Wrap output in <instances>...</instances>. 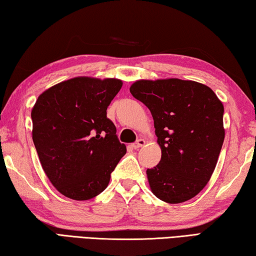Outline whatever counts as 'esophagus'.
Returning <instances> with one entry per match:
<instances>
[{
  "mask_svg": "<svg viewBox=\"0 0 256 256\" xmlns=\"http://www.w3.org/2000/svg\"><path fill=\"white\" fill-rule=\"evenodd\" d=\"M144 144H146V141H144L143 138H138V140L136 143L132 144V148H136V150H138V148H142V146H144Z\"/></svg>",
  "mask_w": 256,
  "mask_h": 256,
  "instance_id": "1",
  "label": "esophagus"
}]
</instances>
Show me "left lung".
Here are the masks:
<instances>
[{"label": "left lung", "instance_id": "obj_1", "mask_svg": "<svg viewBox=\"0 0 256 256\" xmlns=\"http://www.w3.org/2000/svg\"><path fill=\"white\" fill-rule=\"evenodd\" d=\"M150 110L161 160L148 169L153 194L169 204L202 192L215 170L225 138L224 106L204 84L178 78L138 80L130 87Z\"/></svg>", "mask_w": 256, "mask_h": 256}]
</instances>
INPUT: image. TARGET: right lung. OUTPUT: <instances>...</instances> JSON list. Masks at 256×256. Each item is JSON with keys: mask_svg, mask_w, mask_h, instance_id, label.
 I'll list each match as a JSON object with an SVG mask.
<instances>
[{"mask_svg": "<svg viewBox=\"0 0 256 256\" xmlns=\"http://www.w3.org/2000/svg\"><path fill=\"white\" fill-rule=\"evenodd\" d=\"M123 82L76 77L44 92L32 108V140L50 182L74 200H88L108 186L126 146L106 116Z\"/></svg>", "mask_w": 256, "mask_h": 256, "instance_id": "obj_1", "label": "right lung"}]
</instances>
